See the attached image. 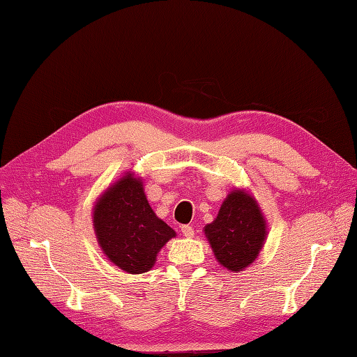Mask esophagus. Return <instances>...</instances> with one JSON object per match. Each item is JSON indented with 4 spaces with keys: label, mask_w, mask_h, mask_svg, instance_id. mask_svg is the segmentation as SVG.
I'll return each mask as SVG.
<instances>
[{
    "label": "esophagus",
    "mask_w": 357,
    "mask_h": 357,
    "mask_svg": "<svg viewBox=\"0 0 357 357\" xmlns=\"http://www.w3.org/2000/svg\"><path fill=\"white\" fill-rule=\"evenodd\" d=\"M181 231H183L185 238H192L195 234V230H193L192 225H183V227H181Z\"/></svg>",
    "instance_id": "esophagus-1"
}]
</instances>
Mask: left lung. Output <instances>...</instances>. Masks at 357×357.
<instances>
[{
    "instance_id": "obj_1",
    "label": "left lung",
    "mask_w": 357,
    "mask_h": 357,
    "mask_svg": "<svg viewBox=\"0 0 357 357\" xmlns=\"http://www.w3.org/2000/svg\"><path fill=\"white\" fill-rule=\"evenodd\" d=\"M204 233L218 262L227 270L239 273L259 255L267 238V224L252 195L245 190H233Z\"/></svg>"
}]
</instances>
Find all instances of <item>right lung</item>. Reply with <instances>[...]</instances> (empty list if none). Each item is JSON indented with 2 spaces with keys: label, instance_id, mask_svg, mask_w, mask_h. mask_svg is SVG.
I'll use <instances>...</instances> for the list:
<instances>
[{
  "label": "right lung",
  "instance_id": "obj_1",
  "mask_svg": "<svg viewBox=\"0 0 357 357\" xmlns=\"http://www.w3.org/2000/svg\"><path fill=\"white\" fill-rule=\"evenodd\" d=\"M93 229L109 261L130 275L149 271L159 250L176 236L151 210L142 181L132 173L100 196L93 208Z\"/></svg>",
  "mask_w": 357,
  "mask_h": 357
}]
</instances>
